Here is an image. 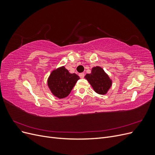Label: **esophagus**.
Instances as JSON below:
<instances>
[{
	"label": "esophagus",
	"instance_id": "obj_1",
	"mask_svg": "<svg viewBox=\"0 0 155 155\" xmlns=\"http://www.w3.org/2000/svg\"><path fill=\"white\" fill-rule=\"evenodd\" d=\"M79 77H80L81 78H83L84 77H85V74L84 73H80L79 74Z\"/></svg>",
	"mask_w": 155,
	"mask_h": 155
}]
</instances>
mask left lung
Returning <instances> with one entry per match:
<instances>
[{
  "mask_svg": "<svg viewBox=\"0 0 155 155\" xmlns=\"http://www.w3.org/2000/svg\"><path fill=\"white\" fill-rule=\"evenodd\" d=\"M85 78L94 91L99 94H105L112 86V80L104 69L100 67H93L91 73L86 74Z\"/></svg>",
  "mask_w": 155,
  "mask_h": 155,
  "instance_id": "1",
  "label": "left lung"
}]
</instances>
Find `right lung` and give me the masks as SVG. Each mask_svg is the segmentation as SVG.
Segmentation results:
<instances>
[{"instance_id":"obj_1","label":"right lung","mask_w":155,"mask_h":155,"mask_svg":"<svg viewBox=\"0 0 155 155\" xmlns=\"http://www.w3.org/2000/svg\"><path fill=\"white\" fill-rule=\"evenodd\" d=\"M78 79L77 74H70L64 67H61L51 72L47 82L51 92L62 99L69 95Z\"/></svg>"}]
</instances>
